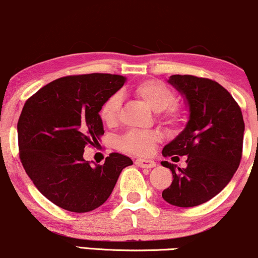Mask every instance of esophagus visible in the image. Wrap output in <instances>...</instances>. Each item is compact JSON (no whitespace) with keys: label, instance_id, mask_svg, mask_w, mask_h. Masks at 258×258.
Returning <instances> with one entry per match:
<instances>
[{"label":"esophagus","instance_id":"esophagus-1","mask_svg":"<svg viewBox=\"0 0 258 258\" xmlns=\"http://www.w3.org/2000/svg\"><path fill=\"white\" fill-rule=\"evenodd\" d=\"M136 166L142 167V168H153V167L156 166V163L152 161V160H143V159H137L136 161Z\"/></svg>","mask_w":258,"mask_h":258}]
</instances>
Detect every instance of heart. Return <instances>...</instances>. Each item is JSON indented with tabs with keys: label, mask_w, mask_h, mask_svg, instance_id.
I'll return each mask as SVG.
<instances>
[{
	"label": "heart",
	"mask_w": 258,
	"mask_h": 258,
	"mask_svg": "<svg viewBox=\"0 0 258 258\" xmlns=\"http://www.w3.org/2000/svg\"><path fill=\"white\" fill-rule=\"evenodd\" d=\"M132 90L150 109L159 112L160 119L165 124L176 126L181 123L183 117L182 110L179 105L174 104L175 93L161 80H142L133 85ZM121 105L122 96L118 92L112 93L105 99L99 109V117L105 125H116L119 111H121ZM156 141H158V137L154 133L133 130V132L126 133L119 140L118 147L119 149L135 154V155H148Z\"/></svg>",
	"instance_id": "heart-1"
}]
</instances>
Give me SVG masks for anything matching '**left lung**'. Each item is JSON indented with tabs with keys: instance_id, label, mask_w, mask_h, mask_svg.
<instances>
[{
	"instance_id": "1",
	"label": "left lung",
	"mask_w": 258,
	"mask_h": 258,
	"mask_svg": "<svg viewBox=\"0 0 258 258\" xmlns=\"http://www.w3.org/2000/svg\"><path fill=\"white\" fill-rule=\"evenodd\" d=\"M168 82L185 95L189 119L162 150L165 158L187 156L186 168L161 162L173 174L162 198L174 206H198L218 195L238 168L244 135L242 110L231 93L212 79L174 75Z\"/></svg>"
}]
</instances>
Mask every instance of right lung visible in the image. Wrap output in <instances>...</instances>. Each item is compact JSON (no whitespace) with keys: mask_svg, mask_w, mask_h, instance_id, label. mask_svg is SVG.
<instances>
[{"mask_svg":"<svg viewBox=\"0 0 258 258\" xmlns=\"http://www.w3.org/2000/svg\"><path fill=\"white\" fill-rule=\"evenodd\" d=\"M125 78L110 73L66 76L26 100L18 122L19 155L27 175L56 206L84 213L106 202L132 159L111 153L103 165L85 161V147L104 134L99 109Z\"/></svg>","mask_w":258,"mask_h":258,"instance_id":"1","label":"right lung"}]
</instances>
